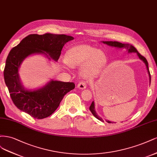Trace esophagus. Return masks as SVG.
Returning <instances> with one entry per match:
<instances>
[{
	"label": "esophagus",
	"instance_id": "1",
	"mask_svg": "<svg viewBox=\"0 0 157 157\" xmlns=\"http://www.w3.org/2000/svg\"><path fill=\"white\" fill-rule=\"evenodd\" d=\"M87 87V84L83 82H81L78 84V88L79 89H85Z\"/></svg>",
	"mask_w": 157,
	"mask_h": 157
}]
</instances>
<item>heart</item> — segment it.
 <instances>
[{"instance_id": "1", "label": "heart", "mask_w": 157, "mask_h": 157, "mask_svg": "<svg viewBox=\"0 0 157 157\" xmlns=\"http://www.w3.org/2000/svg\"><path fill=\"white\" fill-rule=\"evenodd\" d=\"M64 67H79L83 77L90 78L100 73L106 63V56L102 50L88 45H79L70 48L66 54Z\"/></svg>"}]
</instances>
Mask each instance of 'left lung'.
Masks as SVG:
<instances>
[{
  "label": "left lung",
  "mask_w": 157,
  "mask_h": 157,
  "mask_svg": "<svg viewBox=\"0 0 157 157\" xmlns=\"http://www.w3.org/2000/svg\"><path fill=\"white\" fill-rule=\"evenodd\" d=\"M102 43H104V44H107L108 45H109V46L111 47H114V48H119V49H126V51L128 52V53H136V54H137L138 57H139V59L140 60H142V61L145 63V66H146V68H147V72H148V74H149V83H151V75H150V72H149V67H148V63L146 59L143 57L142 55H140L138 52L137 51V49H136L133 45H130L129 44H122V43H120L119 42H112V41H102ZM89 109L90 112H91V113H93V115L94 116V117L98 119V120L102 121V122H104L103 119L101 118L100 117H99L98 115L97 114V113L95 111V106H94V101H93L91 104H90V107H89ZM106 122H108V123H115L114 122H112V121H108V120H105Z\"/></svg>",
  "instance_id": "8db88e82"
}]
</instances>
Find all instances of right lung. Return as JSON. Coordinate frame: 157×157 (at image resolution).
I'll list each match as a JSON object with an SVG mask.
<instances>
[{
    "mask_svg": "<svg viewBox=\"0 0 157 157\" xmlns=\"http://www.w3.org/2000/svg\"><path fill=\"white\" fill-rule=\"evenodd\" d=\"M72 40L74 37L65 34H30L11 49L6 60L4 78L18 109L35 119L48 117L59 107L64 96L74 89V83L51 79L42 87L28 89L19 74L23 60L31 55H43L49 60L57 61L64 44Z\"/></svg>",
    "mask_w": 157,
    "mask_h": 157,
    "instance_id": "1",
    "label": "right lung"
}]
</instances>
